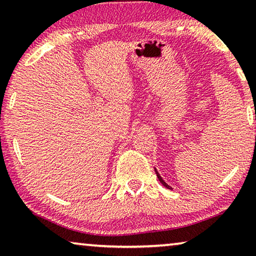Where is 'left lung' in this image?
Listing matches in <instances>:
<instances>
[{
    "instance_id": "obj_1",
    "label": "left lung",
    "mask_w": 256,
    "mask_h": 256,
    "mask_svg": "<svg viewBox=\"0 0 256 256\" xmlns=\"http://www.w3.org/2000/svg\"><path fill=\"white\" fill-rule=\"evenodd\" d=\"M155 172H156V174H157V178H158V180H160V184H163L164 186H166V188H168V189H172V188H171V186H168V184H166V182H165V181L163 180V178H162V176H160V173H158V172H157V170H156V168H155Z\"/></svg>"
}]
</instances>
